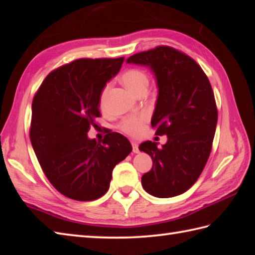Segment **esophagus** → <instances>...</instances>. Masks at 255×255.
Here are the masks:
<instances>
[{"label":"esophagus","instance_id":"1","mask_svg":"<svg viewBox=\"0 0 255 255\" xmlns=\"http://www.w3.org/2000/svg\"><path fill=\"white\" fill-rule=\"evenodd\" d=\"M132 148H133V152L134 154H137V152L139 151L138 149V144L136 142H132Z\"/></svg>","mask_w":255,"mask_h":255}]
</instances>
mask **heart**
<instances>
[{"label":"heart","instance_id":"obj_1","mask_svg":"<svg viewBox=\"0 0 255 255\" xmlns=\"http://www.w3.org/2000/svg\"><path fill=\"white\" fill-rule=\"evenodd\" d=\"M121 80L129 92L136 96L143 92H147V88H148L149 80H148V76H147V74L144 71H140L137 69L128 70L123 73L121 76ZM108 90H109L108 85L105 86L104 89L101 90V94L99 97V105L101 108H104L105 107ZM145 121H146V117L144 115L128 117L124 119V120H122L120 126H119V128H120L123 133L131 135V136H136V135H138L140 131H142V128L144 126Z\"/></svg>","mask_w":255,"mask_h":255}]
</instances>
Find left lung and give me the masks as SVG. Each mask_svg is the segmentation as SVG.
<instances>
[{
  "mask_svg": "<svg viewBox=\"0 0 255 255\" xmlns=\"http://www.w3.org/2000/svg\"><path fill=\"white\" fill-rule=\"evenodd\" d=\"M127 62L149 67L155 75L158 97L151 127L168 137L162 147L151 140L139 145L152 159L150 171L142 177L143 188L160 199L182 194L199 179L212 150L218 113L211 83L193 59L168 46Z\"/></svg>",
  "mask_w": 255,
  "mask_h": 255,
  "instance_id": "8db88e82",
  "label": "left lung"
}]
</instances>
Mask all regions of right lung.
<instances>
[{"label":"right lung","mask_w":255,"mask_h":255,"mask_svg":"<svg viewBox=\"0 0 255 255\" xmlns=\"http://www.w3.org/2000/svg\"><path fill=\"white\" fill-rule=\"evenodd\" d=\"M124 58L78 59L52 71L32 100L30 140L46 177L61 194L94 201L109 190L113 168L132 151L131 143L109 132L103 144L87 133L100 117L101 90Z\"/></svg>","instance_id":"right-lung-1"}]
</instances>
